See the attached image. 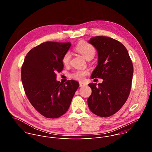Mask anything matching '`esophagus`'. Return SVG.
Here are the masks:
<instances>
[{"instance_id":"1","label":"esophagus","mask_w":152,"mask_h":152,"mask_svg":"<svg viewBox=\"0 0 152 152\" xmlns=\"http://www.w3.org/2000/svg\"><path fill=\"white\" fill-rule=\"evenodd\" d=\"M86 85V84L85 83H83V82H80L79 83V86H80V87H82V86H84Z\"/></svg>"}]
</instances>
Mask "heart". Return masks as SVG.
<instances>
[{"label": "heart", "mask_w": 152, "mask_h": 152, "mask_svg": "<svg viewBox=\"0 0 152 152\" xmlns=\"http://www.w3.org/2000/svg\"><path fill=\"white\" fill-rule=\"evenodd\" d=\"M75 49L77 52L82 54L84 56V58L88 61L92 59L96 54V50L91 45L84 41H81L79 42V43L75 48ZM70 59L71 53L69 52H66L64 55L62 59V62L63 64L65 65V66H67L70 63ZM88 74V71L77 70L72 73L70 75V76L75 80L82 81L85 79V77Z\"/></svg>", "instance_id": "heart-1"}]
</instances>
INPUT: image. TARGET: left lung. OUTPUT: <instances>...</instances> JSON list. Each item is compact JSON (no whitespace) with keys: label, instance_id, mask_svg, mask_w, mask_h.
Instances as JSON below:
<instances>
[{"label":"left lung","instance_id":"8db88e82","mask_svg":"<svg viewBox=\"0 0 152 152\" xmlns=\"http://www.w3.org/2000/svg\"><path fill=\"white\" fill-rule=\"evenodd\" d=\"M88 42L98 53V64L91 78L103 80L99 84H88L92 93L88 105L94 114L108 117L119 111L129 97L134 73L132 62L126 48L116 39L97 36Z\"/></svg>","mask_w":152,"mask_h":152}]
</instances>
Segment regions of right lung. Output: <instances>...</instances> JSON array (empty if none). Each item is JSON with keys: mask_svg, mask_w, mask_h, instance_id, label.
<instances>
[{"mask_svg": "<svg viewBox=\"0 0 152 152\" xmlns=\"http://www.w3.org/2000/svg\"><path fill=\"white\" fill-rule=\"evenodd\" d=\"M70 42H45L32 49L21 67V81L28 99L35 109L49 118L66 113L78 88L79 82L56 80V72L64 67L62 59Z\"/></svg>", "mask_w": 152, "mask_h": 152, "instance_id": "right-lung-1", "label": "right lung"}]
</instances>
